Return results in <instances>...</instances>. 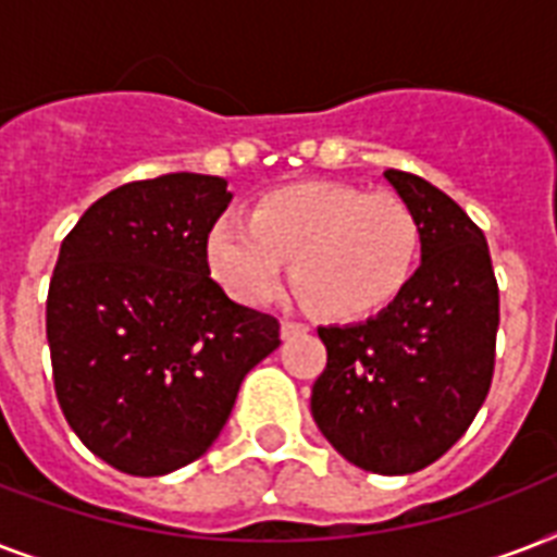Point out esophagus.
<instances>
[{
    "label": "esophagus",
    "instance_id": "34e87169",
    "mask_svg": "<svg viewBox=\"0 0 557 557\" xmlns=\"http://www.w3.org/2000/svg\"><path fill=\"white\" fill-rule=\"evenodd\" d=\"M280 332H283V338H297V335H306L309 332V323L304 321H292V318H286L283 321V326H280Z\"/></svg>",
    "mask_w": 557,
    "mask_h": 557
}]
</instances>
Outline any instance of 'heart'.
Wrapping results in <instances>:
<instances>
[{"label": "heart", "mask_w": 557, "mask_h": 557, "mask_svg": "<svg viewBox=\"0 0 557 557\" xmlns=\"http://www.w3.org/2000/svg\"><path fill=\"white\" fill-rule=\"evenodd\" d=\"M213 277L243 304H265L295 260L297 288L318 312L352 321L381 312L422 260V225L407 201L332 182L269 190L248 222L219 219L208 234Z\"/></svg>", "instance_id": "1"}]
</instances>
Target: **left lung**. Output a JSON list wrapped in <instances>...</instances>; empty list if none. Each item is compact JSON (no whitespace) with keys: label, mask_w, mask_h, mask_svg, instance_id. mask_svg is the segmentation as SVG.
Here are the masks:
<instances>
[{"label":"left lung","mask_w":557,"mask_h":557,"mask_svg":"<svg viewBox=\"0 0 557 557\" xmlns=\"http://www.w3.org/2000/svg\"><path fill=\"white\" fill-rule=\"evenodd\" d=\"M422 225V265L379 314L321 326L326 367L312 416L332 448L372 474H413L474 422L494 375L500 292L483 231L448 193L387 170Z\"/></svg>","instance_id":"left-lung-1"}]
</instances>
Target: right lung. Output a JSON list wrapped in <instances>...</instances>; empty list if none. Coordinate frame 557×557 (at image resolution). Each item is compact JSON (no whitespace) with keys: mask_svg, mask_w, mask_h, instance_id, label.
<instances>
[{"mask_svg":"<svg viewBox=\"0 0 557 557\" xmlns=\"http://www.w3.org/2000/svg\"><path fill=\"white\" fill-rule=\"evenodd\" d=\"M219 176L168 173L100 196L65 234L48 283L54 393L86 448L161 476L199 459L280 321L210 277L208 234L227 208Z\"/></svg>","mask_w":557,"mask_h":557,"instance_id":"right-lung-1","label":"right lung"}]
</instances>
